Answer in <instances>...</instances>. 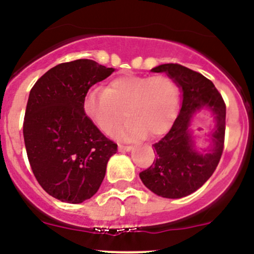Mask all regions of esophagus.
<instances>
[{
    "mask_svg": "<svg viewBox=\"0 0 254 254\" xmlns=\"http://www.w3.org/2000/svg\"><path fill=\"white\" fill-rule=\"evenodd\" d=\"M118 149L119 150H127V152H129V150H131L132 149V147L131 146H127V144H121L119 143L118 144Z\"/></svg>",
    "mask_w": 254,
    "mask_h": 254,
    "instance_id": "obj_1",
    "label": "esophagus"
}]
</instances>
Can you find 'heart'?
I'll list each match as a JSON object with an SVG mask.
<instances>
[{
  "label": "heart",
  "instance_id": "1",
  "mask_svg": "<svg viewBox=\"0 0 254 254\" xmlns=\"http://www.w3.org/2000/svg\"><path fill=\"white\" fill-rule=\"evenodd\" d=\"M180 90L177 83L165 74H121L108 82L105 90L93 89L83 101L89 121L105 133H112L127 114L123 135L150 137L164 135L176 118ZM126 113H124V111Z\"/></svg>",
  "mask_w": 254,
  "mask_h": 254
}]
</instances>
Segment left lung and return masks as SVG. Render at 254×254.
Instances as JSON below:
<instances>
[{
  "instance_id": "8db88e82",
  "label": "left lung",
  "mask_w": 254,
  "mask_h": 254,
  "mask_svg": "<svg viewBox=\"0 0 254 254\" xmlns=\"http://www.w3.org/2000/svg\"><path fill=\"white\" fill-rule=\"evenodd\" d=\"M153 72H166L183 93L181 112L170 131L154 143V161L140 172L143 185L153 193L169 199H180L194 193L208 180L221 160L224 148L225 102L210 79L180 64H164ZM208 108L216 117V130L211 148L200 153L194 149L189 124L192 114Z\"/></svg>"
}]
</instances>
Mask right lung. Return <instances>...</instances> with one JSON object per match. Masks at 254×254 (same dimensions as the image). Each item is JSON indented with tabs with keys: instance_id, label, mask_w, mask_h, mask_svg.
<instances>
[{
	"instance_id": "add662e5",
	"label": "right lung",
	"mask_w": 254,
	"mask_h": 254,
	"mask_svg": "<svg viewBox=\"0 0 254 254\" xmlns=\"http://www.w3.org/2000/svg\"><path fill=\"white\" fill-rule=\"evenodd\" d=\"M113 68L79 59L50 68L30 91L23 125L32 172L55 199L80 204L99 190L107 161L117 152L89 121L83 101Z\"/></svg>"
}]
</instances>
